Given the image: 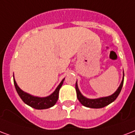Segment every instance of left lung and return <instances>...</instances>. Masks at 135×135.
Listing matches in <instances>:
<instances>
[{
	"mask_svg": "<svg viewBox=\"0 0 135 135\" xmlns=\"http://www.w3.org/2000/svg\"><path fill=\"white\" fill-rule=\"evenodd\" d=\"M123 82H124V72H123L122 82H121V84L119 86L118 89L116 90L115 92L113 94L109 95V96H106V97L90 99V98H88L85 97V96L82 95V93L79 90L76 81V90L77 98H78V100H79V102L85 107L90 108H102L103 107L110 104L111 103H113L118 98V96L120 94V91H121L122 86H123Z\"/></svg>",
	"mask_w": 135,
	"mask_h": 135,
	"instance_id": "8db88e82",
	"label": "left lung"
}]
</instances>
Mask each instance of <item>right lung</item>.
Instances as JSON below:
<instances>
[{
  "label": "right lung",
  "instance_id": "1",
  "mask_svg": "<svg viewBox=\"0 0 135 135\" xmlns=\"http://www.w3.org/2000/svg\"><path fill=\"white\" fill-rule=\"evenodd\" d=\"M64 79H64L61 81V83L59 84V86L56 87L54 92L52 93L51 95H48L47 97H38V96H34L32 95H30V93L25 92L20 88L15 81V78L13 79V81H14L15 89L17 90L18 95L25 104L28 105L29 106L32 107L35 109L43 110V109L49 108L56 104L59 98V92L63 84Z\"/></svg>",
  "mask_w": 135,
  "mask_h": 135
}]
</instances>
